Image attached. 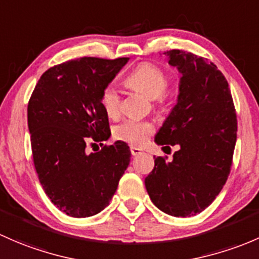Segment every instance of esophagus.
I'll use <instances>...</instances> for the list:
<instances>
[{
	"instance_id": "1",
	"label": "esophagus",
	"mask_w": 259,
	"mask_h": 259,
	"mask_svg": "<svg viewBox=\"0 0 259 259\" xmlns=\"http://www.w3.org/2000/svg\"><path fill=\"white\" fill-rule=\"evenodd\" d=\"M143 152L141 151L140 148H137V147H131V154H132V156H140V154H142Z\"/></svg>"
}]
</instances>
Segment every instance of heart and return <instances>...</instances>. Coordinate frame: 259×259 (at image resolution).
I'll return each mask as SVG.
<instances>
[{"mask_svg":"<svg viewBox=\"0 0 259 259\" xmlns=\"http://www.w3.org/2000/svg\"><path fill=\"white\" fill-rule=\"evenodd\" d=\"M130 87L145 93L157 102H161L164 93L168 90L170 78L166 71L149 62L140 63L126 77ZM101 105L106 114L111 118H117L122 111V96L116 84L110 83L101 92ZM154 124L147 119L127 118L117 124L113 130L116 140L132 146H143L149 136L153 133Z\"/></svg>","mask_w":259,"mask_h":259,"instance_id":"1","label":"heart"}]
</instances>
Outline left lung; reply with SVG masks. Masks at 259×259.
<instances>
[{
  "mask_svg": "<svg viewBox=\"0 0 259 259\" xmlns=\"http://www.w3.org/2000/svg\"><path fill=\"white\" fill-rule=\"evenodd\" d=\"M181 72L180 95L154 142L178 145L173 161L154 156L145 185L154 206L175 217H191L209 206L231 172L237 114L228 82L207 58L182 50L164 52Z\"/></svg>",
  "mask_w": 259,
  "mask_h": 259,
  "instance_id": "1",
  "label": "left lung"
}]
</instances>
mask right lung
Here are the masks:
<instances>
[{
	"label": "right lung",
	"mask_w": 259,
	"mask_h": 259,
	"mask_svg": "<svg viewBox=\"0 0 259 259\" xmlns=\"http://www.w3.org/2000/svg\"><path fill=\"white\" fill-rule=\"evenodd\" d=\"M128 60L81 57L53 66L28 101L34 169L51 202L71 217H91L107 207L130 164L122 141L87 152V143L102 146L110 137L101 92Z\"/></svg>",
	"instance_id": "obj_1"
}]
</instances>
